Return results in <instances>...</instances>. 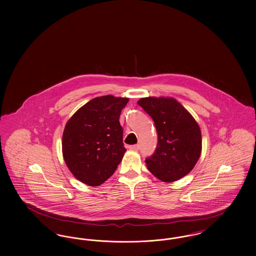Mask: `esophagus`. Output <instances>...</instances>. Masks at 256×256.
Returning a JSON list of instances; mask_svg holds the SVG:
<instances>
[{"label": "esophagus", "instance_id": "34e87169", "mask_svg": "<svg viewBox=\"0 0 256 256\" xmlns=\"http://www.w3.org/2000/svg\"><path fill=\"white\" fill-rule=\"evenodd\" d=\"M128 148L130 150H134V152H137L139 150V146L138 145H132V146H128Z\"/></svg>", "mask_w": 256, "mask_h": 256}]
</instances>
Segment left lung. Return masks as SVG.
Listing matches in <instances>:
<instances>
[{"instance_id": "8db88e82", "label": "left lung", "mask_w": 256, "mask_h": 256, "mask_svg": "<svg viewBox=\"0 0 256 256\" xmlns=\"http://www.w3.org/2000/svg\"><path fill=\"white\" fill-rule=\"evenodd\" d=\"M137 104L152 118L158 135L146 168L164 182L188 174L202 154V132L191 113L172 97L141 98Z\"/></svg>"}]
</instances>
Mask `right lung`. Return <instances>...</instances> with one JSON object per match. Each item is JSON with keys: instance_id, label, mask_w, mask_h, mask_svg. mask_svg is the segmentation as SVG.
<instances>
[{"instance_id": "right-lung-1", "label": "right lung", "mask_w": 256, "mask_h": 256, "mask_svg": "<svg viewBox=\"0 0 256 256\" xmlns=\"http://www.w3.org/2000/svg\"><path fill=\"white\" fill-rule=\"evenodd\" d=\"M128 98L112 95L86 102L65 124L62 154L74 176L89 186H98L117 169L126 152L119 122Z\"/></svg>"}]
</instances>
